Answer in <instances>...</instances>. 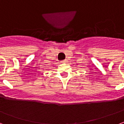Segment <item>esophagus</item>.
<instances>
[{
	"instance_id": "esophagus-1",
	"label": "esophagus",
	"mask_w": 124,
	"mask_h": 124,
	"mask_svg": "<svg viewBox=\"0 0 124 124\" xmlns=\"http://www.w3.org/2000/svg\"><path fill=\"white\" fill-rule=\"evenodd\" d=\"M62 62H66V60H62Z\"/></svg>"
}]
</instances>
